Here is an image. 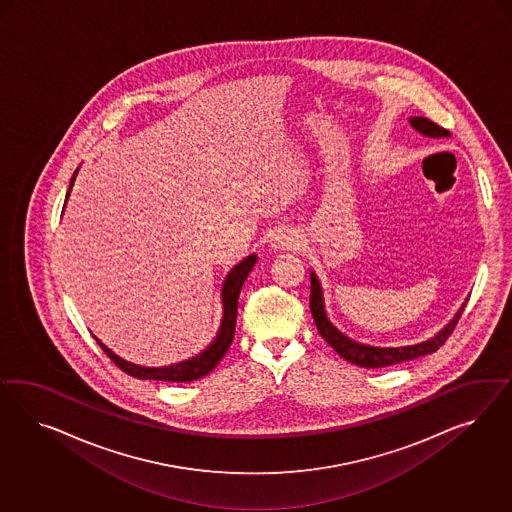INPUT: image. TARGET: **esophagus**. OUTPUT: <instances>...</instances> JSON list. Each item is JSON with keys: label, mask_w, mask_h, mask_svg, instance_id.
Returning a JSON list of instances; mask_svg holds the SVG:
<instances>
[{"label": "esophagus", "mask_w": 512, "mask_h": 512, "mask_svg": "<svg viewBox=\"0 0 512 512\" xmlns=\"http://www.w3.org/2000/svg\"><path fill=\"white\" fill-rule=\"evenodd\" d=\"M272 248L281 249V251H293V249L300 246V238L295 231L291 229H278L276 233L272 234V240H270Z\"/></svg>", "instance_id": "34e87169"}]
</instances>
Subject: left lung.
<instances>
[{"mask_svg":"<svg viewBox=\"0 0 512 512\" xmlns=\"http://www.w3.org/2000/svg\"><path fill=\"white\" fill-rule=\"evenodd\" d=\"M413 129H417L424 137H432V139H441V137H449L450 133L447 129L434 124L432 120L424 118V116H413L411 120ZM311 274V295L310 310L313 315V321L317 325L319 334L325 338L326 343L340 355L341 358L349 360L351 364H357L362 368H385L392 364H400L405 360H413V358L424 357L435 353L445 341L449 340L452 330L458 325V319L462 317V311L465 308V302L458 313L452 317L449 325L441 328L434 338L430 340L420 341L415 345H405V347H373L366 343H358V341L347 338L343 332H340L336 326L332 325L326 317L325 300H323V289L321 283L315 276V272Z\"/></svg>","mask_w":512,"mask_h":512,"instance_id":"8db88e82","label":"left lung"}]
</instances>
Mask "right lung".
<instances>
[{"instance_id": "obj_1", "label": "right lung", "mask_w": 512, "mask_h": 512, "mask_svg": "<svg viewBox=\"0 0 512 512\" xmlns=\"http://www.w3.org/2000/svg\"><path fill=\"white\" fill-rule=\"evenodd\" d=\"M77 172L75 171L73 178H71L69 191L73 187ZM69 191H67V197H69ZM255 263H257V255H249L242 263L236 264L233 270L229 272V276L223 281V289H221V302H223L221 326L217 330V336L214 338V341L197 357L189 358V360H184V362H178V364H171V366H163V368H146V366L131 364V362H127L124 358L114 355L107 345H103L95 336L93 338L99 343V347L107 353V357L127 375H133L137 379L171 381V383L197 381V379L208 375V373L216 368L219 360L225 357L227 349L233 343L236 313H238V296H240V289H242V285H244V281L248 278L249 272H251V268L255 266Z\"/></svg>"}]
</instances>
